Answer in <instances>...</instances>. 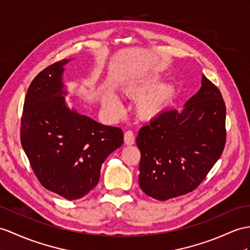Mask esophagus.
Instances as JSON below:
<instances>
[{
  "label": "esophagus",
  "mask_w": 250,
  "mask_h": 250,
  "mask_svg": "<svg viewBox=\"0 0 250 250\" xmlns=\"http://www.w3.org/2000/svg\"><path fill=\"white\" fill-rule=\"evenodd\" d=\"M124 142L126 145H132L135 143V135H133L131 130H128L124 133Z\"/></svg>",
  "instance_id": "esophagus-1"
}]
</instances>
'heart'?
Returning <instances> with one entry per match:
<instances>
[{
  "instance_id": "1",
  "label": "heart",
  "mask_w": 250,
  "mask_h": 250,
  "mask_svg": "<svg viewBox=\"0 0 250 250\" xmlns=\"http://www.w3.org/2000/svg\"><path fill=\"white\" fill-rule=\"evenodd\" d=\"M161 75H148L139 81L127 84L122 93L132 100H137L135 105L136 115L141 120H150L158 117L167 107L175 95L176 87L171 82L158 85ZM103 106L108 112L117 114L120 112V104L111 95L103 99Z\"/></svg>"
}]
</instances>
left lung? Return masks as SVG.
<instances>
[{
  "label": "left lung",
  "mask_w": 250,
  "mask_h": 250,
  "mask_svg": "<svg viewBox=\"0 0 250 250\" xmlns=\"http://www.w3.org/2000/svg\"><path fill=\"white\" fill-rule=\"evenodd\" d=\"M226 106L203 75L202 87L182 110H167L140 129L139 185L158 200L190 193L220 159L226 143Z\"/></svg>",
  "instance_id": "8db88e82"
}]
</instances>
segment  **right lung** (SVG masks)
<instances>
[{"label":"right lung","mask_w":250,"mask_h":250,"mask_svg":"<svg viewBox=\"0 0 250 250\" xmlns=\"http://www.w3.org/2000/svg\"><path fill=\"white\" fill-rule=\"evenodd\" d=\"M62 59L29 84L21 118V144L40 184L69 200L97 185L102 164L123 144L119 127L97 123L66 105Z\"/></svg>","instance_id":"right-lung-1"}]
</instances>
